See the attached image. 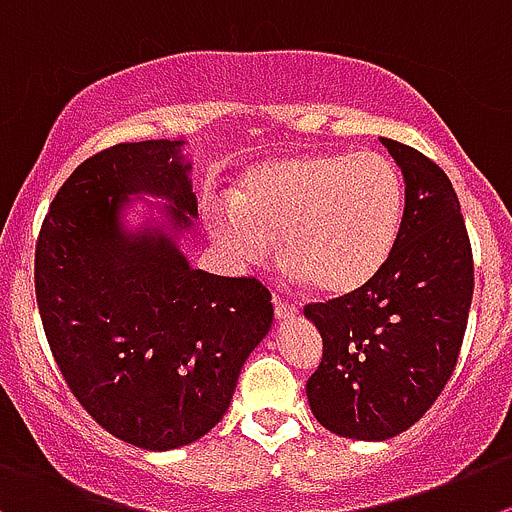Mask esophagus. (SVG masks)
<instances>
[{"label": "esophagus", "mask_w": 512, "mask_h": 512, "mask_svg": "<svg viewBox=\"0 0 512 512\" xmlns=\"http://www.w3.org/2000/svg\"><path fill=\"white\" fill-rule=\"evenodd\" d=\"M274 314H276V319H294L296 316V306L291 304V301H286V299H281V296H274Z\"/></svg>", "instance_id": "1"}]
</instances>
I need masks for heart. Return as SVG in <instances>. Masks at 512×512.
<instances>
[{
    "label": "heart",
    "mask_w": 512,
    "mask_h": 512,
    "mask_svg": "<svg viewBox=\"0 0 512 512\" xmlns=\"http://www.w3.org/2000/svg\"><path fill=\"white\" fill-rule=\"evenodd\" d=\"M405 211L397 165L377 150L306 153L251 168L231 203L208 208L213 238L256 264L279 251L326 296L362 289L387 264Z\"/></svg>",
    "instance_id": "1"
}]
</instances>
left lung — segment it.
I'll use <instances>...</instances> for the list:
<instances>
[{
    "label": "left lung",
    "instance_id": "8db88e82",
    "mask_svg": "<svg viewBox=\"0 0 512 512\" xmlns=\"http://www.w3.org/2000/svg\"><path fill=\"white\" fill-rule=\"evenodd\" d=\"M405 175V216L387 264L362 289L306 304L324 354L306 382L319 425L387 440L440 397L460 357L475 289L470 236L450 178L420 150L382 138Z\"/></svg>",
    "mask_w": 512,
    "mask_h": 512
}]
</instances>
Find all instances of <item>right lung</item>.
<instances>
[{
    "instance_id": "add662e5",
    "label": "right lung",
    "mask_w": 512,
    "mask_h": 512,
    "mask_svg": "<svg viewBox=\"0 0 512 512\" xmlns=\"http://www.w3.org/2000/svg\"><path fill=\"white\" fill-rule=\"evenodd\" d=\"M180 143H118L62 183L34 248V294L67 387L110 435L145 450L196 442L221 422L248 354L274 321L253 276L193 269L163 233L128 236L120 203L168 198L196 216Z\"/></svg>"
}]
</instances>
